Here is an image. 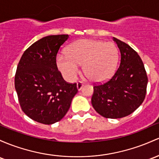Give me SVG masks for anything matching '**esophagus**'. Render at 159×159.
<instances>
[{
  "label": "esophagus",
  "mask_w": 159,
  "mask_h": 159,
  "mask_svg": "<svg viewBox=\"0 0 159 159\" xmlns=\"http://www.w3.org/2000/svg\"><path fill=\"white\" fill-rule=\"evenodd\" d=\"M83 86H84V83L81 82V81H78V82L77 83V88H78V90H81Z\"/></svg>",
  "instance_id": "obj_1"
}]
</instances>
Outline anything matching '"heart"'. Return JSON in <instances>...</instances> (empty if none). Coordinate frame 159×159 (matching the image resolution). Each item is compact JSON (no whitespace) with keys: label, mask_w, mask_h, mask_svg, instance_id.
<instances>
[{"label":"heart","mask_w":159,"mask_h":159,"mask_svg":"<svg viewBox=\"0 0 159 159\" xmlns=\"http://www.w3.org/2000/svg\"><path fill=\"white\" fill-rule=\"evenodd\" d=\"M67 54H58L57 65L67 81H74L79 72V65L91 81L103 82L112 76L118 60L114 43L98 40L83 39L71 43Z\"/></svg>","instance_id":"1"}]
</instances>
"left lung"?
Here are the masks:
<instances>
[{"mask_svg": "<svg viewBox=\"0 0 159 159\" xmlns=\"http://www.w3.org/2000/svg\"><path fill=\"white\" fill-rule=\"evenodd\" d=\"M121 53V62L109 81L95 85L91 103L106 118H121L134 112L143 102L148 78L138 53L123 41L113 38Z\"/></svg>", "mask_w": 159, "mask_h": 159, "instance_id": "8db88e82", "label": "left lung"}]
</instances>
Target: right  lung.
<instances>
[{
	"label": "right lung",
	"instance_id": "obj_1",
	"mask_svg": "<svg viewBox=\"0 0 159 159\" xmlns=\"http://www.w3.org/2000/svg\"><path fill=\"white\" fill-rule=\"evenodd\" d=\"M69 34L49 35L31 44L17 66L15 88L24 113L34 121L52 125L60 121L78 93L76 83L65 81L57 66L60 48Z\"/></svg>",
	"mask_w": 159,
	"mask_h": 159
}]
</instances>
